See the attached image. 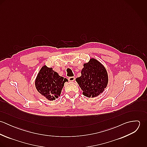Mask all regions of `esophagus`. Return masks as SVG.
<instances>
[{"label": "esophagus", "mask_w": 147, "mask_h": 147, "mask_svg": "<svg viewBox=\"0 0 147 147\" xmlns=\"http://www.w3.org/2000/svg\"><path fill=\"white\" fill-rule=\"evenodd\" d=\"M68 79L69 82H74L75 80V77H69V78H68Z\"/></svg>", "instance_id": "obj_1"}]
</instances>
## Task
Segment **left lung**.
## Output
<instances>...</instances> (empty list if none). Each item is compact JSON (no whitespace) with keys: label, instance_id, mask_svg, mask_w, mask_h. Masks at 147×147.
I'll return each instance as SVG.
<instances>
[{"label":"left lung","instance_id":"obj_1","mask_svg":"<svg viewBox=\"0 0 147 147\" xmlns=\"http://www.w3.org/2000/svg\"><path fill=\"white\" fill-rule=\"evenodd\" d=\"M82 76L76 81L83 91V95L93 98L102 93L108 83V75L105 67L98 61L91 58L84 63Z\"/></svg>","mask_w":147,"mask_h":147}]
</instances>
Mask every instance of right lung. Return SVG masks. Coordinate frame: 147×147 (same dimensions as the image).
<instances>
[{"label":"right lung","mask_w":147,"mask_h":147,"mask_svg":"<svg viewBox=\"0 0 147 147\" xmlns=\"http://www.w3.org/2000/svg\"><path fill=\"white\" fill-rule=\"evenodd\" d=\"M66 78L60 76L52 68L43 65L40 70L36 80L37 91L48 100L53 101L61 95Z\"/></svg>","instance_id":"1"}]
</instances>
